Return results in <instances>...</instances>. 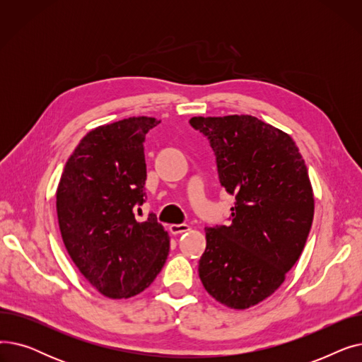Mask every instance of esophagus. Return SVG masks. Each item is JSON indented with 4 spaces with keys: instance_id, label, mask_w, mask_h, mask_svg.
Segmentation results:
<instances>
[{
    "instance_id": "1",
    "label": "esophagus",
    "mask_w": 362,
    "mask_h": 362,
    "mask_svg": "<svg viewBox=\"0 0 362 362\" xmlns=\"http://www.w3.org/2000/svg\"><path fill=\"white\" fill-rule=\"evenodd\" d=\"M191 227H189L187 224H171L170 226V232L173 235H180V233H185L187 232Z\"/></svg>"
}]
</instances>
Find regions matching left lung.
Masks as SVG:
<instances>
[{
    "instance_id": "left-lung-1",
    "label": "left lung",
    "mask_w": 362,
    "mask_h": 362,
    "mask_svg": "<svg viewBox=\"0 0 362 362\" xmlns=\"http://www.w3.org/2000/svg\"><path fill=\"white\" fill-rule=\"evenodd\" d=\"M189 123L210 141L220 183L236 199L230 226L205 229L199 279L223 305L246 310L280 288L303 251L314 217L308 170L288 133L254 116Z\"/></svg>"
}]
</instances>
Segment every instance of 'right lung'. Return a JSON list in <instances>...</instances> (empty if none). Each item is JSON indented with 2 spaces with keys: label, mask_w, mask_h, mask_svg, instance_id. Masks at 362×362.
<instances>
[{
  "label": "right lung",
  "mask_w": 362,
  "mask_h": 362,
  "mask_svg": "<svg viewBox=\"0 0 362 362\" xmlns=\"http://www.w3.org/2000/svg\"><path fill=\"white\" fill-rule=\"evenodd\" d=\"M160 120L129 117L83 136L57 187V217L66 250L104 296L130 298L161 272L170 238L156 214L135 218L144 204L145 135Z\"/></svg>",
  "instance_id": "right-lung-1"
}]
</instances>
